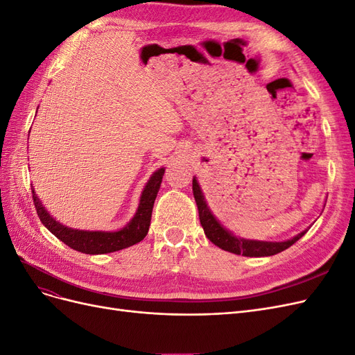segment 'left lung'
Here are the masks:
<instances>
[{
    "instance_id": "left-lung-1",
    "label": "left lung",
    "mask_w": 355,
    "mask_h": 355,
    "mask_svg": "<svg viewBox=\"0 0 355 355\" xmlns=\"http://www.w3.org/2000/svg\"><path fill=\"white\" fill-rule=\"evenodd\" d=\"M192 192H194V198L198 207V214H200V222L201 227L204 230V234L206 237L214 244L220 247L222 250L230 252L234 254H243V256H249V257H262V256H272L280 253L286 249H288L290 245H293L299 239H302L306 234L308 230L302 231L300 234L295 235L292 240L287 241H257V240H245L235 237V235L228 231L227 228H223V225L214 218V214L209 209L206 198L202 196V191L198 185L197 179H192Z\"/></svg>"
}]
</instances>
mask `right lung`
Returning a JSON list of instances; mask_svg holds the SVG:
<instances>
[{"mask_svg":"<svg viewBox=\"0 0 355 355\" xmlns=\"http://www.w3.org/2000/svg\"><path fill=\"white\" fill-rule=\"evenodd\" d=\"M164 176V167L158 168L155 173L148 180L145 185L141 201H139L137 211L133 219L128 222L120 231H84V230H72L59 223L56 219L50 216V213L42 206V202L37 197L34 188H32V198L40 220L42 225L58 237L62 243L69 245L71 249L85 253V254H103L116 250H123L125 247H130L139 241H142L151 225L153 207L157 194L161 187V180Z\"/></svg>","mask_w":355,"mask_h":355,"instance_id":"obj_1","label":"right lung"}]
</instances>
